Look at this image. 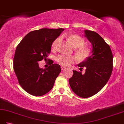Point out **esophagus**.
Returning <instances> with one entry per match:
<instances>
[{"label":"esophagus","instance_id":"esophagus-1","mask_svg":"<svg viewBox=\"0 0 124 124\" xmlns=\"http://www.w3.org/2000/svg\"><path fill=\"white\" fill-rule=\"evenodd\" d=\"M61 69H62V70H64V69H65V68H66L63 67V66H61Z\"/></svg>","mask_w":124,"mask_h":124}]
</instances>
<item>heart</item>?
<instances>
[{
    "label": "heart",
    "mask_w": 124,
    "mask_h": 124,
    "mask_svg": "<svg viewBox=\"0 0 124 124\" xmlns=\"http://www.w3.org/2000/svg\"><path fill=\"white\" fill-rule=\"evenodd\" d=\"M68 40L74 48L75 54L79 60L85 61L90 58L93 54V49L91 47L85 46V40L82 37L77 35H71L68 36ZM60 42V38H57L52 44V50H55ZM56 61L64 67H69L77 61V57L75 55H59L56 57Z\"/></svg>",
    "instance_id": "1"
}]
</instances>
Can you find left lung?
<instances>
[{
	"mask_svg": "<svg viewBox=\"0 0 124 124\" xmlns=\"http://www.w3.org/2000/svg\"><path fill=\"white\" fill-rule=\"evenodd\" d=\"M85 33L93 46V54L78 65L80 70L86 68L85 73L73 70L69 83L76 95L86 98L98 93L108 81L113 70V55L109 45L98 33L90 30Z\"/></svg>",
	"mask_w": 124,
	"mask_h": 124,
	"instance_id": "obj_1",
	"label": "left lung"
}]
</instances>
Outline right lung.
I'll use <instances>...</instances> for the list:
<instances>
[{
  "label": "right lung",
  "instance_id": "obj_1",
  "mask_svg": "<svg viewBox=\"0 0 124 124\" xmlns=\"http://www.w3.org/2000/svg\"><path fill=\"white\" fill-rule=\"evenodd\" d=\"M64 29L44 28L28 33L16 48L13 68L18 83L32 95H44L54 86L61 71L60 65L50 61L46 69L39 67L38 62L46 60L51 46ZM49 59H47L48 60Z\"/></svg>",
  "mask_w": 124,
  "mask_h": 124
}]
</instances>
